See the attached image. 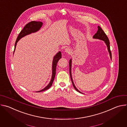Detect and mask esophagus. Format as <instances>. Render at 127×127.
<instances>
[{"label":"esophagus","instance_id":"34e87169","mask_svg":"<svg viewBox=\"0 0 127 127\" xmlns=\"http://www.w3.org/2000/svg\"><path fill=\"white\" fill-rule=\"evenodd\" d=\"M65 51L66 53H68L69 54H71V50H70L69 48H65Z\"/></svg>","mask_w":127,"mask_h":127}]
</instances>
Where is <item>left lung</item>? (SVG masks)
I'll list each match as a JSON object with an SVG mask.
<instances>
[{
    "mask_svg": "<svg viewBox=\"0 0 127 127\" xmlns=\"http://www.w3.org/2000/svg\"><path fill=\"white\" fill-rule=\"evenodd\" d=\"M94 38L100 39L101 40H102V41H104V42L105 43V44H106V45L107 47V49H108V52H109V53H110V57H111V58L112 59V53H111V50H110V41H109V40H108V38L107 37V35H106V34L104 33L103 31L102 30V29L99 26H98V31L96 32V33L94 35ZM71 63H72L71 59H70V60L69 61V72H70V78H71V80L72 84H73V86L74 88L75 89L76 91H77L78 92H79L80 93H81L76 88V87H75V85L73 83V79H72V75H71ZM81 94H82V93H81Z\"/></svg>",
    "mask_w": 127,
    "mask_h": 127,
    "instance_id": "1",
    "label": "left lung"
}]
</instances>
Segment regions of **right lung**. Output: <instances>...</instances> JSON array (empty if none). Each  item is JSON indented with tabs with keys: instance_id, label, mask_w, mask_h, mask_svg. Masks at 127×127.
<instances>
[{
	"instance_id": "1",
	"label": "right lung",
	"mask_w": 127,
	"mask_h": 127,
	"mask_svg": "<svg viewBox=\"0 0 127 127\" xmlns=\"http://www.w3.org/2000/svg\"><path fill=\"white\" fill-rule=\"evenodd\" d=\"M43 25V23L41 22H35V21H32L28 24H27L24 29L22 30V31L20 32L19 33V35L16 39L15 43V46H14V50L15 49V47L16 45L17 42L19 41L20 39L23 38L24 36L29 34L30 33H31L32 32H34L38 31V30H40V29L41 28L42 26ZM61 52H59L56 55L54 56V59H53V65H52V78L50 81V82L49 84L44 89H42L41 90H40V91L38 92H42L43 91H45L46 90H47L49 89L52 85V83L53 82V81L54 80V78H55V76L56 75V66L57 63L58 61L61 58Z\"/></svg>"
}]
</instances>
